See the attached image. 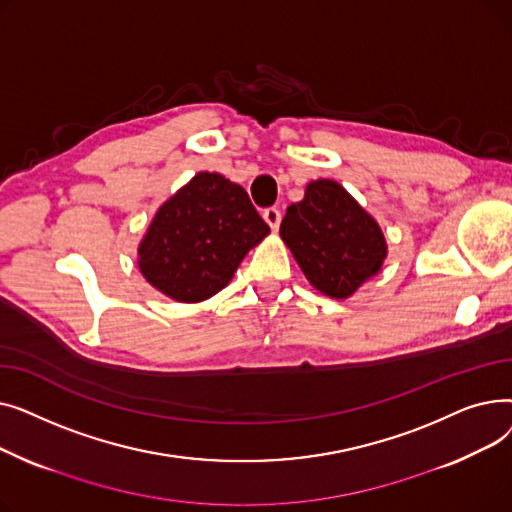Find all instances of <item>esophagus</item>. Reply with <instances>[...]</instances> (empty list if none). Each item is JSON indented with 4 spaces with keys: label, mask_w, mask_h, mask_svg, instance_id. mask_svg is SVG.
Masks as SVG:
<instances>
[{
    "label": "esophagus",
    "mask_w": 512,
    "mask_h": 512,
    "mask_svg": "<svg viewBox=\"0 0 512 512\" xmlns=\"http://www.w3.org/2000/svg\"><path fill=\"white\" fill-rule=\"evenodd\" d=\"M263 220L270 224L272 230H278L280 222H282V211L278 207H267V209H263Z\"/></svg>",
    "instance_id": "1"
}]
</instances>
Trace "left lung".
I'll use <instances>...</instances> for the list:
<instances>
[{
  "instance_id": "left-lung-1",
  "label": "left lung",
  "mask_w": 512,
  "mask_h": 512,
  "mask_svg": "<svg viewBox=\"0 0 512 512\" xmlns=\"http://www.w3.org/2000/svg\"><path fill=\"white\" fill-rule=\"evenodd\" d=\"M280 236L307 280L346 299L382 267L386 238L371 215L334 180H315L286 209Z\"/></svg>"
}]
</instances>
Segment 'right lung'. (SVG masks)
Here are the masks:
<instances>
[{"label":"right lung","instance_id":"add662e5","mask_svg":"<svg viewBox=\"0 0 512 512\" xmlns=\"http://www.w3.org/2000/svg\"><path fill=\"white\" fill-rule=\"evenodd\" d=\"M270 234L242 186L201 172L159 207L139 247L149 284L180 303L220 292Z\"/></svg>","mask_w":512,"mask_h":512}]
</instances>
